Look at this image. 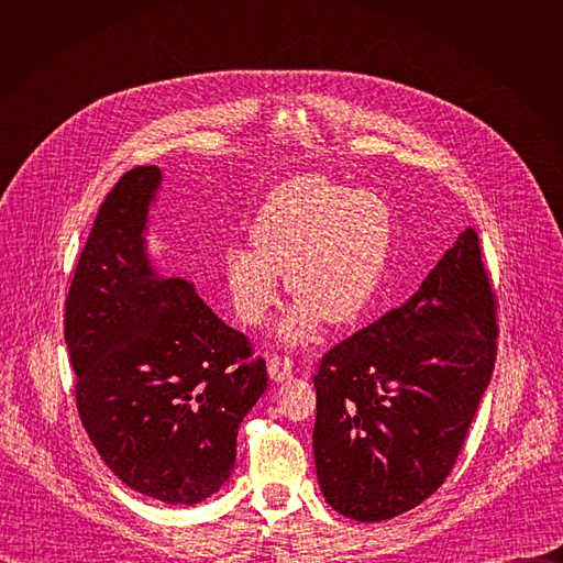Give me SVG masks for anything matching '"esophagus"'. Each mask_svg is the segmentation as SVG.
I'll list each match as a JSON object with an SVG mask.
<instances>
[{
	"mask_svg": "<svg viewBox=\"0 0 563 563\" xmlns=\"http://www.w3.org/2000/svg\"><path fill=\"white\" fill-rule=\"evenodd\" d=\"M267 369L274 380H285L294 374V361L289 356H274V358H269Z\"/></svg>",
	"mask_w": 563,
	"mask_h": 563,
	"instance_id": "esophagus-1",
	"label": "esophagus"
}]
</instances>
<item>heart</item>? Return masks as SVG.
<instances>
[{"label":"heart","instance_id":"1","mask_svg":"<svg viewBox=\"0 0 563 563\" xmlns=\"http://www.w3.org/2000/svg\"><path fill=\"white\" fill-rule=\"evenodd\" d=\"M254 247L224 261L231 305L245 325H263L280 300V274L300 300L280 323L289 343L313 334L320 318L350 325L372 302L389 247V211L369 191L325 178L280 185L263 205Z\"/></svg>","mask_w":563,"mask_h":563}]
</instances>
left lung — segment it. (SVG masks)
I'll list each match as a JSON object with an SVG mask.
<instances>
[{
	"mask_svg": "<svg viewBox=\"0 0 563 563\" xmlns=\"http://www.w3.org/2000/svg\"><path fill=\"white\" fill-rule=\"evenodd\" d=\"M497 296L467 227L419 291L323 354L313 459L356 521L404 515L448 478L497 361Z\"/></svg>",
	"mask_w": 563,
	"mask_h": 563,
	"instance_id": "1",
	"label": "left lung"
}]
</instances>
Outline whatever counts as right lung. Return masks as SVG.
Returning <instances> with one entry per match:
<instances>
[{"label": "right lung", "mask_w": 563, "mask_h": 563, "mask_svg": "<svg viewBox=\"0 0 563 563\" xmlns=\"http://www.w3.org/2000/svg\"><path fill=\"white\" fill-rule=\"evenodd\" d=\"M157 167L109 191L64 302L75 406L102 461L165 504L211 497L235 463L238 428L267 389L265 358L194 285L157 278L146 250Z\"/></svg>", "instance_id": "1"}]
</instances>
